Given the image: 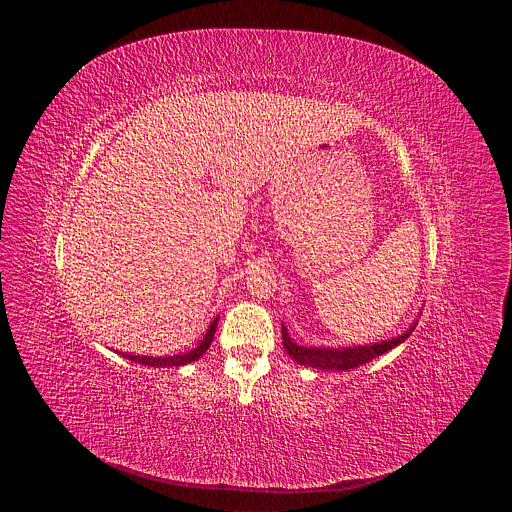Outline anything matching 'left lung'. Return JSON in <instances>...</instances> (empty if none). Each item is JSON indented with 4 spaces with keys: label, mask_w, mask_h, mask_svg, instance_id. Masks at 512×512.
Segmentation results:
<instances>
[{
    "label": "left lung",
    "mask_w": 512,
    "mask_h": 512,
    "mask_svg": "<svg viewBox=\"0 0 512 512\" xmlns=\"http://www.w3.org/2000/svg\"><path fill=\"white\" fill-rule=\"evenodd\" d=\"M413 328L415 326H411L405 334L385 340L381 344L352 346V348H306V346L291 342L285 326L281 328V336H283V346H285L287 354L296 362L304 364V367H314V369H324V371H350V369L360 367V364H364V362H369V360L389 352L397 344L405 342Z\"/></svg>",
    "instance_id": "8db88e82"
}]
</instances>
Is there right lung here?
Instances as JSON below:
<instances>
[{"label": "right lung", "instance_id": "right-lung-1", "mask_svg": "<svg viewBox=\"0 0 512 512\" xmlns=\"http://www.w3.org/2000/svg\"><path fill=\"white\" fill-rule=\"evenodd\" d=\"M216 324H218V318H214L212 320V324H210V328L206 330V334H204V338L200 340V344L194 348V350H190V352H186V354H174V356H137V354H121V356H125V358H129V360H133V362H139V364H148V367H184V364H188V362H194V360H198L206 350H208V346H210V342H212V338H214V332H216Z\"/></svg>", "mask_w": 512, "mask_h": 512}]
</instances>
